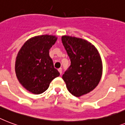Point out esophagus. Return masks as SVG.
I'll use <instances>...</instances> for the list:
<instances>
[{
	"mask_svg": "<svg viewBox=\"0 0 125 125\" xmlns=\"http://www.w3.org/2000/svg\"><path fill=\"white\" fill-rule=\"evenodd\" d=\"M58 70H59V72L60 74H61L62 72V70L61 68H59V69H58Z\"/></svg>",
	"mask_w": 125,
	"mask_h": 125,
	"instance_id": "34e87169",
	"label": "esophagus"
}]
</instances>
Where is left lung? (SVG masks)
<instances>
[{
    "label": "left lung",
    "mask_w": 125,
    "mask_h": 125,
    "mask_svg": "<svg viewBox=\"0 0 125 125\" xmlns=\"http://www.w3.org/2000/svg\"><path fill=\"white\" fill-rule=\"evenodd\" d=\"M62 42L71 64L62 75L68 91L80 97L89 93L99 83L102 73L100 54L85 40L62 36Z\"/></svg>",
    "instance_id": "1"
}]
</instances>
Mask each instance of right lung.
<instances>
[{"instance_id": "add662e5", "label": "right lung", "mask_w": 125, "mask_h": 125, "mask_svg": "<svg viewBox=\"0 0 125 125\" xmlns=\"http://www.w3.org/2000/svg\"><path fill=\"white\" fill-rule=\"evenodd\" d=\"M57 38L41 35L30 38L18 52L15 64L17 80L26 89L33 94L43 93L60 73L54 68L49 50Z\"/></svg>"}]
</instances>
